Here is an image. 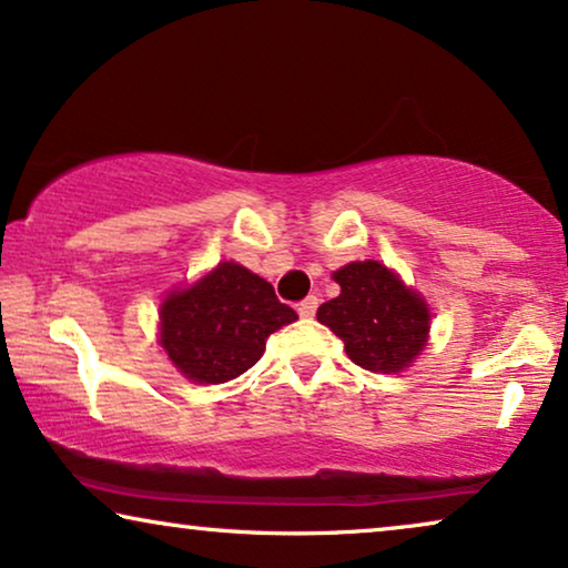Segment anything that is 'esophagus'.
<instances>
[{
  "instance_id": "obj_1",
  "label": "esophagus",
  "mask_w": 568,
  "mask_h": 568,
  "mask_svg": "<svg viewBox=\"0 0 568 568\" xmlns=\"http://www.w3.org/2000/svg\"><path fill=\"white\" fill-rule=\"evenodd\" d=\"M315 310H317V297H307V300H302L300 305H297V313L302 317H313Z\"/></svg>"
}]
</instances>
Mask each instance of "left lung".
I'll return each mask as SVG.
<instances>
[{
	"mask_svg": "<svg viewBox=\"0 0 568 568\" xmlns=\"http://www.w3.org/2000/svg\"><path fill=\"white\" fill-rule=\"evenodd\" d=\"M333 278L341 294L317 307V321L344 341L348 359L387 375L408 367L429 333L424 300L377 261L348 263Z\"/></svg>",
	"mask_w": 568,
	"mask_h": 568,
	"instance_id": "obj_1",
	"label": "left lung"
}]
</instances>
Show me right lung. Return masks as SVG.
Segmentation results:
<instances>
[{
    "label": "right lung",
    "instance_id": "right-lung-1",
    "mask_svg": "<svg viewBox=\"0 0 568 568\" xmlns=\"http://www.w3.org/2000/svg\"><path fill=\"white\" fill-rule=\"evenodd\" d=\"M160 344L193 383L220 385L261 359L266 338L297 313L278 302L266 278L240 263H220L185 292H173L160 310Z\"/></svg>",
    "mask_w": 568,
    "mask_h": 568
}]
</instances>
